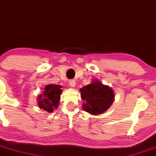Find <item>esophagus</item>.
Returning a JSON list of instances; mask_svg holds the SVG:
<instances>
[{
    "instance_id": "obj_1",
    "label": "esophagus",
    "mask_w": 156,
    "mask_h": 156,
    "mask_svg": "<svg viewBox=\"0 0 156 156\" xmlns=\"http://www.w3.org/2000/svg\"><path fill=\"white\" fill-rule=\"evenodd\" d=\"M69 86H70L71 87H76V80H69Z\"/></svg>"
}]
</instances>
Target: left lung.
<instances>
[{
  "instance_id": "8db88e82",
  "label": "left lung",
  "mask_w": 156,
  "mask_h": 156,
  "mask_svg": "<svg viewBox=\"0 0 156 156\" xmlns=\"http://www.w3.org/2000/svg\"><path fill=\"white\" fill-rule=\"evenodd\" d=\"M80 92L83 101V109L93 115L101 114L108 110L114 100L113 89L98 80H93L92 83L82 87Z\"/></svg>"
}]
</instances>
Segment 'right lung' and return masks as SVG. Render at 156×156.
<instances>
[{
    "mask_svg": "<svg viewBox=\"0 0 156 156\" xmlns=\"http://www.w3.org/2000/svg\"><path fill=\"white\" fill-rule=\"evenodd\" d=\"M62 87L56 84H48L45 86L44 90L38 98V105L40 108L51 113L54 108H58L60 101Z\"/></svg>",
    "mask_w": 156,
    "mask_h": 156,
    "instance_id": "right-lung-1",
    "label": "right lung"
}]
</instances>
